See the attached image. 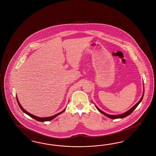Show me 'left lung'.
Segmentation results:
<instances>
[{"label":"left lung","instance_id":"left-lung-1","mask_svg":"<svg viewBox=\"0 0 156 156\" xmlns=\"http://www.w3.org/2000/svg\"><path fill=\"white\" fill-rule=\"evenodd\" d=\"M144 95L142 96V98L140 99V100H139V101H138V103H136L135 106H133L132 108H131V109L129 110H128V112H125L124 114H119V115H109V114H106L105 112H102V111H101L100 109L99 108H98L96 106V107L97 108V109L100 112H101L102 114H105L106 116L107 117H109V118H110V119H122V118H124L125 117H126V116H128V115H129V114H131L132 112H133V110L137 107V106L139 105V104L141 102V101L143 99V98H144Z\"/></svg>","mask_w":156,"mask_h":156}]
</instances>
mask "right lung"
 <instances>
[{
    "mask_svg": "<svg viewBox=\"0 0 156 156\" xmlns=\"http://www.w3.org/2000/svg\"><path fill=\"white\" fill-rule=\"evenodd\" d=\"M16 98H17V103H18V105H19V107H20V108L21 109V110H22L23 112H25V114H27V115H28L29 116H30V117H32V119H35L37 120L38 121H41V122H44V121H50V120H51V119H55V117H56L57 115H58L59 114H62V112H64V110H64V111H62V112H59V113L57 114L56 115H53V116H51V117H44V118L38 117H37V116H35V115H32V114H30V112H28L25 111V110L22 107V106L20 105V103H19V100L17 99V97H16Z\"/></svg>",
    "mask_w": 156,
    "mask_h": 156,
    "instance_id": "1",
    "label": "right lung"
}]
</instances>
